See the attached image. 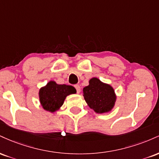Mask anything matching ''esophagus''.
I'll list each match as a JSON object with an SVG mask.
<instances>
[{"instance_id":"obj_1","label":"esophagus","mask_w":159,"mask_h":159,"mask_svg":"<svg viewBox=\"0 0 159 159\" xmlns=\"http://www.w3.org/2000/svg\"><path fill=\"white\" fill-rule=\"evenodd\" d=\"M75 87L76 90H77V93H79L81 92V87H80L79 85L76 84V85H75Z\"/></svg>"}]
</instances>
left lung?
Instances as JSON below:
<instances>
[{
    "mask_svg": "<svg viewBox=\"0 0 159 159\" xmlns=\"http://www.w3.org/2000/svg\"><path fill=\"white\" fill-rule=\"evenodd\" d=\"M83 96L88 106L97 114L111 112L116 100L115 91L110 84L93 77L83 89Z\"/></svg>",
    "mask_w": 159,
    "mask_h": 159,
    "instance_id": "left-lung-1",
    "label": "left lung"
}]
</instances>
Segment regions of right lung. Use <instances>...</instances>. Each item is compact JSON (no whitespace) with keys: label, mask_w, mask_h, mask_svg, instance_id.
<instances>
[{"label":"right lung","mask_w":159,"mask_h":159,"mask_svg":"<svg viewBox=\"0 0 159 159\" xmlns=\"http://www.w3.org/2000/svg\"><path fill=\"white\" fill-rule=\"evenodd\" d=\"M76 93L74 87L66 84H58L50 81L39 90V98L41 106L45 111L54 113L63 105L66 96Z\"/></svg>","instance_id":"1"}]
</instances>
